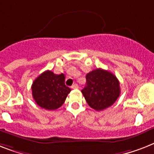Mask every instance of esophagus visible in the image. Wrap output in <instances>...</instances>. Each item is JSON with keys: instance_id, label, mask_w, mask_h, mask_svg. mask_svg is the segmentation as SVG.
<instances>
[{"instance_id": "esophagus-1", "label": "esophagus", "mask_w": 154, "mask_h": 154, "mask_svg": "<svg viewBox=\"0 0 154 154\" xmlns=\"http://www.w3.org/2000/svg\"><path fill=\"white\" fill-rule=\"evenodd\" d=\"M71 88H72V89H77V88H79L78 84H77V83H75V84H73L71 86Z\"/></svg>"}]
</instances>
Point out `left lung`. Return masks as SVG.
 Segmentation results:
<instances>
[{"instance_id": "1", "label": "left lung", "mask_w": 154, "mask_h": 154, "mask_svg": "<svg viewBox=\"0 0 154 154\" xmlns=\"http://www.w3.org/2000/svg\"><path fill=\"white\" fill-rule=\"evenodd\" d=\"M87 85L82 90L88 105L95 110L110 107L120 95L119 81L114 74L97 68L87 74Z\"/></svg>"}]
</instances>
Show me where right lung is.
Returning <instances> with one entry per match:
<instances>
[{"label": "right lung", "mask_w": 154, "mask_h": 154, "mask_svg": "<svg viewBox=\"0 0 154 154\" xmlns=\"http://www.w3.org/2000/svg\"><path fill=\"white\" fill-rule=\"evenodd\" d=\"M64 80L63 73L56 75L51 71L43 72L32 85V97L35 103L45 110H54L60 108L71 92Z\"/></svg>", "instance_id": "right-lung-1"}]
</instances>
